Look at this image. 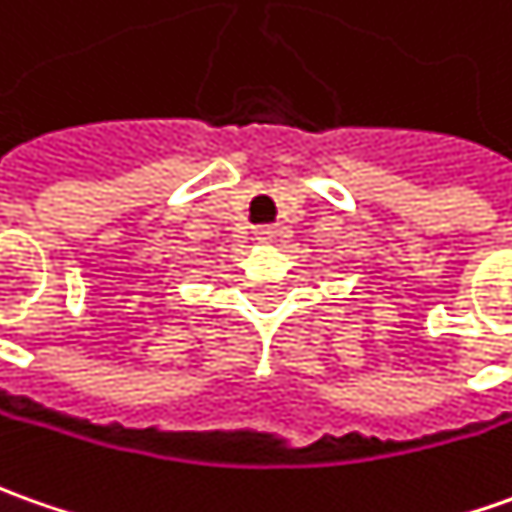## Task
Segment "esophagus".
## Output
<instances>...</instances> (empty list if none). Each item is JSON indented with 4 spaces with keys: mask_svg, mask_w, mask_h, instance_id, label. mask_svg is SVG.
Segmentation results:
<instances>
[{
    "mask_svg": "<svg viewBox=\"0 0 512 512\" xmlns=\"http://www.w3.org/2000/svg\"><path fill=\"white\" fill-rule=\"evenodd\" d=\"M277 235H280V232H277V227H257L255 229V238L260 243H274L277 241Z\"/></svg>",
    "mask_w": 512,
    "mask_h": 512,
    "instance_id": "34e87169",
    "label": "esophagus"
}]
</instances>
